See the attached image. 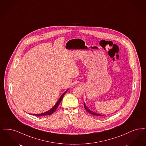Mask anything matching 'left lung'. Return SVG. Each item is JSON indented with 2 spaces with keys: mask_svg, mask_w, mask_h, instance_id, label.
I'll return each instance as SVG.
<instances>
[{
  "mask_svg": "<svg viewBox=\"0 0 146 146\" xmlns=\"http://www.w3.org/2000/svg\"><path fill=\"white\" fill-rule=\"evenodd\" d=\"M84 108H85V109H86V110L88 111V112H89L90 113H91V114H92V115H93L97 116H103V115H100V114H98V113H94V112H92V111H91V110H90L88 109V108L86 106V105H85V104H84Z\"/></svg>",
  "mask_w": 146,
  "mask_h": 146,
  "instance_id": "8db88e82",
  "label": "left lung"
}]
</instances>
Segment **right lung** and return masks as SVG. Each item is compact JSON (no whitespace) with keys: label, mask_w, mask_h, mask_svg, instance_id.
Instances as JSON below:
<instances>
[{"label":"right lung","mask_w":146,"mask_h":146,"mask_svg":"<svg viewBox=\"0 0 146 146\" xmlns=\"http://www.w3.org/2000/svg\"><path fill=\"white\" fill-rule=\"evenodd\" d=\"M67 91H68V90H67L66 91H65L64 93L61 95V96L60 97V99H58V102L56 103V104L54 105V107H53L50 110H49V111H47V112H44V113H40V114H33V115H34V116H42L50 115L52 114V113H53L54 111H55V110L57 109V108H58V105L60 104V103H61V102L62 99L63 98L64 94H66Z\"/></svg>","instance_id":"add662e5"}]
</instances>
